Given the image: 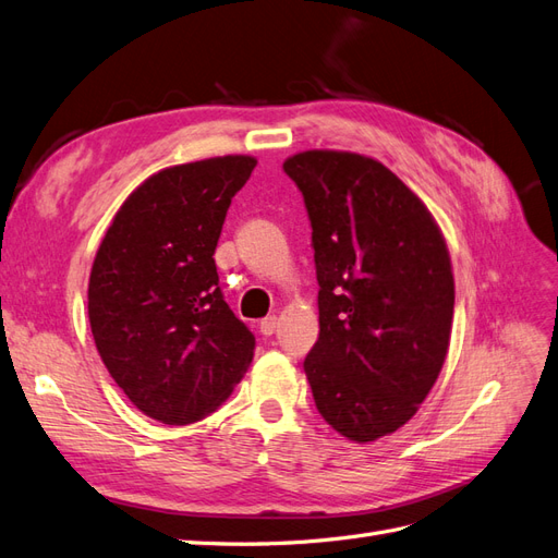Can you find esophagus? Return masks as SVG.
<instances>
[{"label":"esophagus","instance_id":"esophagus-1","mask_svg":"<svg viewBox=\"0 0 558 558\" xmlns=\"http://www.w3.org/2000/svg\"><path fill=\"white\" fill-rule=\"evenodd\" d=\"M278 329V317L270 315V317H264V320L259 323V331L264 333V337H274Z\"/></svg>","mask_w":558,"mask_h":558}]
</instances>
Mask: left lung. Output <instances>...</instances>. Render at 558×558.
I'll return each mask as SVG.
<instances>
[{
	"label": "left lung",
	"instance_id": "8db88e82",
	"mask_svg": "<svg viewBox=\"0 0 558 558\" xmlns=\"http://www.w3.org/2000/svg\"><path fill=\"white\" fill-rule=\"evenodd\" d=\"M313 227L320 339L304 372L320 416L355 444L413 418L449 353L453 268L427 205L364 154L306 149L282 163Z\"/></svg>",
	"mask_w": 558,
	"mask_h": 558
}]
</instances>
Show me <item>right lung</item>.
Wrapping results in <instances>:
<instances>
[{"instance_id":"1","label":"right lung","mask_w":558,"mask_h":558,"mask_svg":"<svg viewBox=\"0 0 558 558\" xmlns=\"http://www.w3.org/2000/svg\"><path fill=\"white\" fill-rule=\"evenodd\" d=\"M245 154L154 172L123 201L88 278V320L107 372L145 416L189 425L229 400L254 333L219 290L215 247Z\"/></svg>"}]
</instances>
